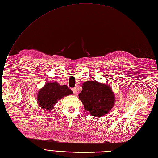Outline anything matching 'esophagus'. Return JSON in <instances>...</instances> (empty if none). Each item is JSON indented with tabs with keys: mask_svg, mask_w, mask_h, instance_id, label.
Returning a JSON list of instances; mask_svg holds the SVG:
<instances>
[{
	"mask_svg": "<svg viewBox=\"0 0 158 158\" xmlns=\"http://www.w3.org/2000/svg\"><path fill=\"white\" fill-rule=\"evenodd\" d=\"M71 90H72V91H73V92L74 94H77V87L73 88Z\"/></svg>",
	"mask_w": 158,
	"mask_h": 158,
	"instance_id": "esophagus-1",
	"label": "esophagus"
}]
</instances>
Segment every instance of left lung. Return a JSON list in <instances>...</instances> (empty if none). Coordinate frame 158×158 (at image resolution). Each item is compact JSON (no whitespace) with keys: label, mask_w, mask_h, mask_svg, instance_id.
Segmentation results:
<instances>
[{"label":"left lung","mask_w":158,"mask_h":158,"mask_svg":"<svg viewBox=\"0 0 158 158\" xmlns=\"http://www.w3.org/2000/svg\"><path fill=\"white\" fill-rule=\"evenodd\" d=\"M82 91L79 94L85 110L92 116L98 117L107 114L114 105L115 97L112 89L107 85L87 81L82 85Z\"/></svg>","instance_id":"left-lung-1"}]
</instances>
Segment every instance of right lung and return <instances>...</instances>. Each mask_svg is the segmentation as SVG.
<instances>
[{
	"mask_svg": "<svg viewBox=\"0 0 158 158\" xmlns=\"http://www.w3.org/2000/svg\"><path fill=\"white\" fill-rule=\"evenodd\" d=\"M72 94L67 85H60L56 81L48 82L39 91L37 101L40 107L49 111L59 100Z\"/></svg>",
	"mask_w": 158,
	"mask_h": 158,
	"instance_id": "obj_1",
	"label": "right lung"
}]
</instances>
